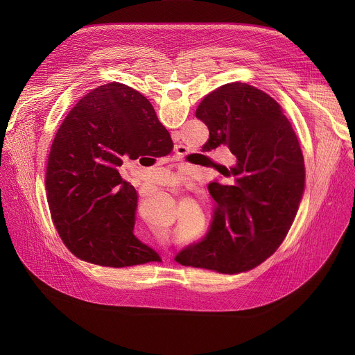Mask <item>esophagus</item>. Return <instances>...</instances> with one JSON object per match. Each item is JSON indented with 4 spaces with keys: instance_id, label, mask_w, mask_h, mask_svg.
<instances>
[{
    "instance_id": "1",
    "label": "esophagus",
    "mask_w": 355,
    "mask_h": 355,
    "mask_svg": "<svg viewBox=\"0 0 355 355\" xmlns=\"http://www.w3.org/2000/svg\"><path fill=\"white\" fill-rule=\"evenodd\" d=\"M175 151H177V155H184L185 153V147L180 144V146L175 147Z\"/></svg>"
}]
</instances>
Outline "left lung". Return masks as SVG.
Instances as JSON below:
<instances>
[{
    "mask_svg": "<svg viewBox=\"0 0 355 355\" xmlns=\"http://www.w3.org/2000/svg\"><path fill=\"white\" fill-rule=\"evenodd\" d=\"M195 115L209 129L202 148L225 144L236 162L219 168L227 184H209L216 202L209 232L181 250L175 261L244 272L272 256L292 226L305 189L302 150L277 101L245 83L216 88Z\"/></svg>",
    "mask_w": 355,
    "mask_h": 355,
    "instance_id": "obj_1",
    "label": "left lung"
}]
</instances>
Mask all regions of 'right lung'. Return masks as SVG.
Segmentation results:
<instances>
[{"mask_svg": "<svg viewBox=\"0 0 355 355\" xmlns=\"http://www.w3.org/2000/svg\"><path fill=\"white\" fill-rule=\"evenodd\" d=\"M171 148L168 130L136 89L110 83L78 101L55 136L44 177L50 215L76 257L114 268L160 261L133 233L137 193L118 168Z\"/></svg>", "mask_w": 355, "mask_h": 355, "instance_id": "add662e5", "label": "right lung"}]
</instances>
